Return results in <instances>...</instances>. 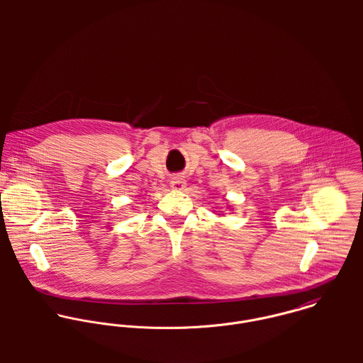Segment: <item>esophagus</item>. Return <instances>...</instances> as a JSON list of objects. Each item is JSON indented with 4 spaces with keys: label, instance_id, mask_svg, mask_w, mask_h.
I'll list each match as a JSON object with an SVG mask.
<instances>
[{
    "label": "esophagus",
    "instance_id": "1",
    "mask_svg": "<svg viewBox=\"0 0 363 363\" xmlns=\"http://www.w3.org/2000/svg\"><path fill=\"white\" fill-rule=\"evenodd\" d=\"M184 186H186V180L182 176H174L170 180V187L174 190H182Z\"/></svg>",
    "mask_w": 363,
    "mask_h": 363
}]
</instances>
